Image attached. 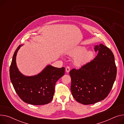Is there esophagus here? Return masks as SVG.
<instances>
[{"label": "esophagus", "mask_w": 124, "mask_h": 124, "mask_svg": "<svg viewBox=\"0 0 124 124\" xmlns=\"http://www.w3.org/2000/svg\"><path fill=\"white\" fill-rule=\"evenodd\" d=\"M70 70V68L69 66H67L66 68V71L67 73H69Z\"/></svg>", "instance_id": "1"}]
</instances>
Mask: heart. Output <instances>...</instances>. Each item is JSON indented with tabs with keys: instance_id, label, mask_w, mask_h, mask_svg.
<instances>
[{
	"instance_id": "obj_1",
	"label": "heart",
	"mask_w": 124,
	"mask_h": 124,
	"mask_svg": "<svg viewBox=\"0 0 124 124\" xmlns=\"http://www.w3.org/2000/svg\"><path fill=\"white\" fill-rule=\"evenodd\" d=\"M69 55L74 57V63L76 66L82 67L92 60L94 52L91 50L86 51L85 47H78L76 49L69 52Z\"/></svg>"
}]
</instances>
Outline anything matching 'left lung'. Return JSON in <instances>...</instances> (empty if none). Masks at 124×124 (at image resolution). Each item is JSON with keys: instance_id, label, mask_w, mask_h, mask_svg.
<instances>
[{"instance_id": "left-lung-1", "label": "left lung", "mask_w": 124, "mask_h": 124, "mask_svg": "<svg viewBox=\"0 0 124 124\" xmlns=\"http://www.w3.org/2000/svg\"><path fill=\"white\" fill-rule=\"evenodd\" d=\"M97 56L79 69L70 71L71 91L79 103L90 105L102 101L108 96L117 75L114 54L102 44L96 45Z\"/></svg>"}]
</instances>
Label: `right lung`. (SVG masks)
Listing matches in <instances>:
<instances>
[{
	"instance_id": "1",
	"label": "right lung",
	"mask_w": 124,
	"mask_h": 124,
	"mask_svg": "<svg viewBox=\"0 0 124 124\" xmlns=\"http://www.w3.org/2000/svg\"><path fill=\"white\" fill-rule=\"evenodd\" d=\"M22 45L15 50L10 66V78L14 90L25 103L34 105L48 104L53 98L56 82L64 75L65 68H56L49 65L37 75H23L16 63V55Z\"/></svg>"
}]
</instances>
